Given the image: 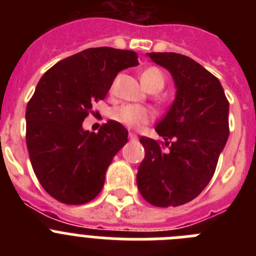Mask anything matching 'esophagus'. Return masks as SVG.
<instances>
[{
	"label": "esophagus",
	"mask_w": 256,
	"mask_h": 256,
	"mask_svg": "<svg viewBox=\"0 0 256 256\" xmlns=\"http://www.w3.org/2000/svg\"><path fill=\"white\" fill-rule=\"evenodd\" d=\"M130 140H132V141H136V140L138 138V137H137V134H136V133H133V132H130Z\"/></svg>",
	"instance_id": "obj_1"
}]
</instances>
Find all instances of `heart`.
<instances>
[{
	"instance_id": "b5f03b06",
	"label": "heart",
	"mask_w": 256,
	"mask_h": 256,
	"mask_svg": "<svg viewBox=\"0 0 256 256\" xmlns=\"http://www.w3.org/2000/svg\"><path fill=\"white\" fill-rule=\"evenodd\" d=\"M141 80L148 91H160L165 84V76L158 68H148L141 74ZM112 118L118 123L128 128L138 130L152 120V112L148 108L132 104H124L118 106L112 112Z\"/></svg>"
}]
</instances>
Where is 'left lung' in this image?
<instances>
[{
    "mask_svg": "<svg viewBox=\"0 0 256 256\" xmlns=\"http://www.w3.org/2000/svg\"><path fill=\"white\" fill-rule=\"evenodd\" d=\"M148 56L170 72L177 94L155 128L165 142L140 138L144 158L137 187L151 205L180 206L198 198L214 176L230 134V102L218 78L188 56L174 52ZM165 146H170L166 150Z\"/></svg>",
    "mask_w": 256,
    "mask_h": 256,
    "instance_id": "1",
    "label": "left lung"
}]
</instances>
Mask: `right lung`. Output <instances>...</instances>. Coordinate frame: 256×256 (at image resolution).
Listing matches in <instances>:
<instances>
[{
	"mask_svg": "<svg viewBox=\"0 0 256 256\" xmlns=\"http://www.w3.org/2000/svg\"><path fill=\"white\" fill-rule=\"evenodd\" d=\"M136 65V52L96 47L58 61L40 79L26 105V148L40 186L62 204L94 200L112 158L128 142L118 122L108 120L97 133L83 130L82 123L118 73Z\"/></svg>",
	"mask_w": 256,
	"mask_h": 256,
	"instance_id": "right-lung-1",
	"label": "right lung"
}]
</instances>
